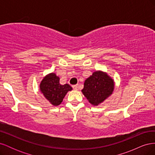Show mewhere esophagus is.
<instances>
[{
	"label": "esophagus",
	"instance_id": "esophagus-1",
	"mask_svg": "<svg viewBox=\"0 0 155 155\" xmlns=\"http://www.w3.org/2000/svg\"><path fill=\"white\" fill-rule=\"evenodd\" d=\"M72 87H73V88L74 89V90H78V85H73Z\"/></svg>",
	"mask_w": 155,
	"mask_h": 155
}]
</instances>
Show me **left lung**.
I'll list each match as a JSON object with an SVG mask.
<instances>
[{"label": "left lung", "instance_id": "1", "mask_svg": "<svg viewBox=\"0 0 155 155\" xmlns=\"http://www.w3.org/2000/svg\"><path fill=\"white\" fill-rule=\"evenodd\" d=\"M114 87V81L106 73L96 71L85 81L81 91L92 105H97L112 94Z\"/></svg>", "mask_w": 155, "mask_h": 155}]
</instances>
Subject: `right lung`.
<instances>
[{"label": "right lung", "mask_w": 155, "mask_h": 155, "mask_svg": "<svg viewBox=\"0 0 155 155\" xmlns=\"http://www.w3.org/2000/svg\"><path fill=\"white\" fill-rule=\"evenodd\" d=\"M41 92L51 105L58 106L61 104L65 95L72 88L68 84L62 85L59 83V78L54 73L45 76L40 84Z\"/></svg>", "instance_id": "add662e5"}]
</instances>
